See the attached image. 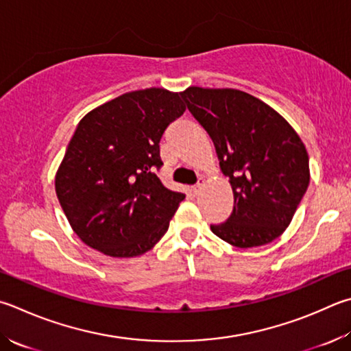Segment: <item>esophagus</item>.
<instances>
[{"instance_id":"34e87169","label":"esophagus","mask_w":351,"mask_h":351,"mask_svg":"<svg viewBox=\"0 0 351 351\" xmlns=\"http://www.w3.org/2000/svg\"><path fill=\"white\" fill-rule=\"evenodd\" d=\"M204 182H206V180H204V178H199V180H197L196 186L192 187L193 195H199V193H201V190H202V187H204Z\"/></svg>"}]
</instances>
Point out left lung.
I'll list each match as a JSON object with an SVG mask.
<instances>
[{
	"label": "left lung",
	"mask_w": 351,
	"mask_h": 351,
	"mask_svg": "<svg viewBox=\"0 0 351 351\" xmlns=\"http://www.w3.org/2000/svg\"><path fill=\"white\" fill-rule=\"evenodd\" d=\"M187 109L212 138L233 190V212L210 226L239 248L265 245L290 226L310 182L308 154L295 129L264 101L237 88L189 87Z\"/></svg>",
	"instance_id": "1"
}]
</instances>
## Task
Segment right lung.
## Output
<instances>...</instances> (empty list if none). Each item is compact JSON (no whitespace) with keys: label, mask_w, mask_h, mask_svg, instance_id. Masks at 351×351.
<instances>
[{"label":"right lung","mask_w":351,"mask_h":351,"mask_svg":"<svg viewBox=\"0 0 351 351\" xmlns=\"http://www.w3.org/2000/svg\"><path fill=\"white\" fill-rule=\"evenodd\" d=\"M181 93L150 87L121 95L80 121L55 176L73 232L112 258L139 256L169 230L186 197L156 176L159 141L186 112Z\"/></svg>","instance_id":"obj_1"}]
</instances>
